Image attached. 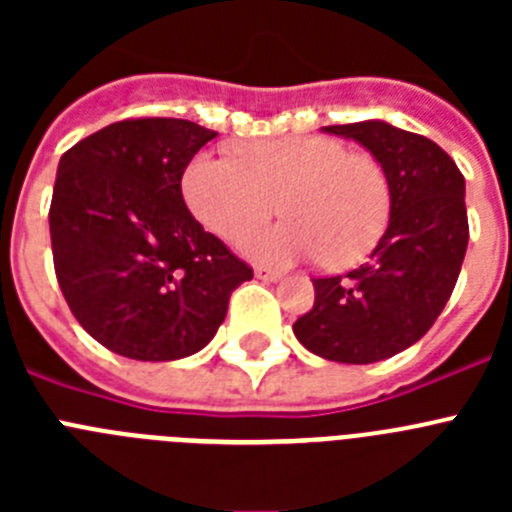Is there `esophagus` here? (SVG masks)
<instances>
[{
  "label": "esophagus",
  "instance_id": "esophagus-1",
  "mask_svg": "<svg viewBox=\"0 0 512 512\" xmlns=\"http://www.w3.org/2000/svg\"><path fill=\"white\" fill-rule=\"evenodd\" d=\"M256 277L264 279V282H277V279H282V271L269 269V266H256Z\"/></svg>",
  "mask_w": 512,
  "mask_h": 512
}]
</instances>
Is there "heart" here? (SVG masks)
<instances>
[{
    "mask_svg": "<svg viewBox=\"0 0 512 512\" xmlns=\"http://www.w3.org/2000/svg\"><path fill=\"white\" fill-rule=\"evenodd\" d=\"M182 194L223 238H241L282 207L287 220L251 235L248 251L266 261L320 256L333 269L366 259L392 210L382 166L325 135L251 140L235 158L200 153L184 169Z\"/></svg>",
    "mask_w": 512,
    "mask_h": 512,
    "instance_id": "1",
    "label": "heart"
}]
</instances>
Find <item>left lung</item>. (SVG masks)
<instances>
[{
	"label": "left lung",
	"mask_w": 512,
	"mask_h": 512,
	"mask_svg": "<svg viewBox=\"0 0 512 512\" xmlns=\"http://www.w3.org/2000/svg\"><path fill=\"white\" fill-rule=\"evenodd\" d=\"M325 133L377 158L392 192L390 225L359 269L312 279L315 305L292 330L323 359L374 364L420 341L454 292L469 243L464 176L431 138L390 122L328 125Z\"/></svg>",
	"instance_id": "obj_1"
}]
</instances>
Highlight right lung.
Masks as SVG:
<instances>
[{"label":"right lung","mask_w":512,"mask_h":512,"mask_svg":"<svg viewBox=\"0 0 512 512\" xmlns=\"http://www.w3.org/2000/svg\"><path fill=\"white\" fill-rule=\"evenodd\" d=\"M215 135L189 120L138 117L97 130L58 161L48 212L58 287L81 328L115 354H197L233 289L253 279L184 205V169Z\"/></svg>","instance_id":"1"}]
</instances>
